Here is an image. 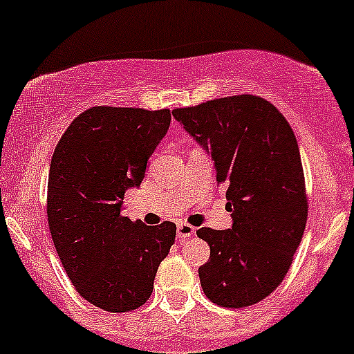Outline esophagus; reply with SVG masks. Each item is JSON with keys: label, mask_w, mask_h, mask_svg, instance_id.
Instances as JSON below:
<instances>
[{"label": "esophagus", "mask_w": 354, "mask_h": 354, "mask_svg": "<svg viewBox=\"0 0 354 354\" xmlns=\"http://www.w3.org/2000/svg\"><path fill=\"white\" fill-rule=\"evenodd\" d=\"M178 238H181V240H185V238H190L192 234L195 233V227L192 226V224H187V223H181L178 224Z\"/></svg>", "instance_id": "esophagus-1"}]
</instances>
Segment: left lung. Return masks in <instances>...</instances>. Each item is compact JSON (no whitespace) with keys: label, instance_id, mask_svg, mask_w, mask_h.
Returning a JSON list of instances; mask_svg holds the SVG:
<instances>
[{"label":"left lung","instance_id":"1","mask_svg":"<svg viewBox=\"0 0 354 354\" xmlns=\"http://www.w3.org/2000/svg\"><path fill=\"white\" fill-rule=\"evenodd\" d=\"M173 116L216 162L233 227H200L210 259L198 269L212 303L226 308L255 305L276 291L292 263L308 217L298 142L288 120L252 94L212 99Z\"/></svg>","mask_w":354,"mask_h":354}]
</instances>
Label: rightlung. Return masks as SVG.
<instances>
[{
	"label": "right lung",
	"mask_w": 354,
	"mask_h": 354,
	"mask_svg": "<svg viewBox=\"0 0 354 354\" xmlns=\"http://www.w3.org/2000/svg\"><path fill=\"white\" fill-rule=\"evenodd\" d=\"M169 109L95 106L59 138L48 180V223L63 269L82 298L111 313L144 305L176 224L121 216L127 188L140 187Z\"/></svg>",
	"instance_id": "1"
}]
</instances>
